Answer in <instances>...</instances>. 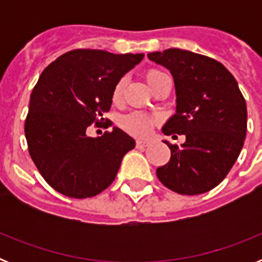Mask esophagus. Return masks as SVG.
Masks as SVG:
<instances>
[{"label":"esophagus","mask_w":262,"mask_h":262,"mask_svg":"<svg viewBox=\"0 0 262 262\" xmlns=\"http://www.w3.org/2000/svg\"><path fill=\"white\" fill-rule=\"evenodd\" d=\"M148 144H149V143L144 142V140H136V148H138V149H143V148L148 147Z\"/></svg>","instance_id":"34e87169"}]
</instances>
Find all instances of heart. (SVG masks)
Wrapping results in <instances>:
<instances>
[{
	"mask_svg": "<svg viewBox=\"0 0 262 262\" xmlns=\"http://www.w3.org/2000/svg\"><path fill=\"white\" fill-rule=\"evenodd\" d=\"M166 76L168 75L165 72L160 71V69H149L145 73V78H147L148 84L152 88V90L156 88L161 78L166 77ZM126 81V77H120L115 82L114 88H113V93H111V99L114 103H119L123 98ZM159 120L160 118L155 114H148V113H143V111H133V113L120 118L119 126L129 135L136 136V138H147L152 133L154 127L159 123Z\"/></svg>",
	"mask_w": 262,
	"mask_h": 262,
	"instance_id": "heart-1",
	"label": "heart"
}]
</instances>
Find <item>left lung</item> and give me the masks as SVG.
Segmentation results:
<instances>
[{
    "instance_id": "1",
    "label": "left lung",
    "mask_w": 262,
    "mask_h": 262,
    "mask_svg": "<svg viewBox=\"0 0 262 262\" xmlns=\"http://www.w3.org/2000/svg\"><path fill=\"white\" fill-rule=\"evenodd\" d=\"M148 59L169 69L174 80L176 114L163 133L186 136L181 147L164 142L170 159L157 168V178L184 195L210 191L226 178L244 145L247 105L239 85L222 62L200 53L169 48L148 53Z\"/></svg>"
}]
</instances>
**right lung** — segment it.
<instances>
[{
    "label": "right lung",
    "instance_id": "add662e5",
    "mask_svg": "<svg viewBox=\"0 0 262 262\" xmlns=\"http://www.w3.org/2000/svg\"><path fill=\"white\" fill-rule=\"evenodd\" d=\"M143 57L73 50L41 72L30 97L25 135L40 174L62 195L82 200L107 189L123 156L135 147L118 127L98 138L88 136L86 129L103 122L115 82Z\"/></svg>",
    "mask_w": 262,
    "mask_h": 262
}]
</instances>
